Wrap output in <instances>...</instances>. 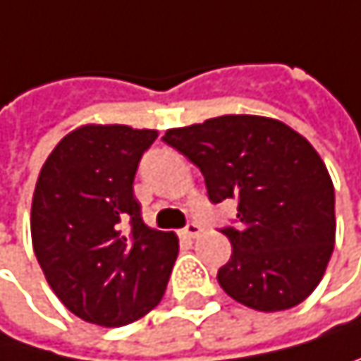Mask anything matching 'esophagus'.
I'll list each match as a JSON object with an SVG mask.
<instances>
[{
  "instance_id": "34e87169",
  "label": "esophagus",
  "mask_w": 361,
  "mask_h": 361,
  "mask_svg": "<svg viewBox=\"0 0 361 361\" xmlns=\"http://www.w3.org/2000/svg\"><path fill=\"white\" fill-rule=\"evenodd\" d=\"M182 235L188 238V240H197V238L201 235V226H199L197 222H190V224L182 231Z\"/></svg>"
}]
</instances>
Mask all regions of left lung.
Instances as JSON below:
<instances>
[{
    "label": "left lung",
    "mask_w": 361,
    "mask_h": 361,
    "mask_svg": "<svg viewBox=\"0 0 361 361\" xmlns=\"http://www.w3.org/2000/svg\"><path fill=\"white\" fill-rule=\"evenodd\" d=\"M195 162L212 203L238 199L240 226L218 282L235 302L278 312L302 304L321 282L334 242V184L306 137L263 115H222L162 137Z\"/></svg>",
    "instance_id": "8db88e82"
}]
</instances>
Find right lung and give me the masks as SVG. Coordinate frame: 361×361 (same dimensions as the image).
I'll return each mask as SVG.
<instances>
[{
  "label": "right lung",
  "instance_id": "right-lung-1",
  "mask_svg": "<svg viewBox=\"0 0 361 361\" xmlns=\"http://www.w3.org/2000/svg\"><path fill=\"white\" fill-rule=\"evenodd\" d=\"M158 130L85 123L44 160L32 199V244L59 302L102 327L145 317L164 295L179 240L141 218L133 182Z\"/></svg>",
  "mask_w": 361,
  "mask_h": 361
}]
</instances>
